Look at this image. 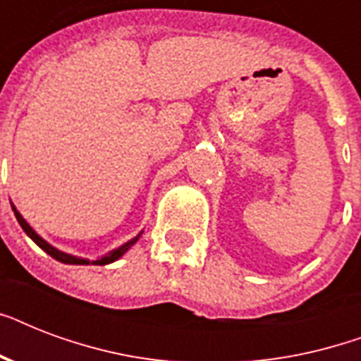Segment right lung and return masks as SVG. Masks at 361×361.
I'll return each mask as SVG.
<instances>
[{
  "label": "right lung",
  "mask_w": 361,
  "mask_h": 361,
  "mask_svg": "<svg viewBox=\"0 0 361 361\" xmlns=\"http://www.w3.org/2000/svg\"><path fill=\"white\" fill-rule=\"evenodd\" d=\"M13 212H14V215H16V221L20 223V226L24 228L25 234H27L31 240L35 241L37 245L41 247L42 251L48 252L50 257L56 258V260H59V262H63V264H86V266H87V264H97V266H104V264H110V262H114V260H118V258H120L123 252L129 251L130 247L135 245L136 241H138V238H140V234H138V236L133 238V240H129L127 243H123L121 247H118V249H114V251H110L109 255H104V257L97 258V260H87V258H78V257H73V255H67V252H63V251H58L56 247H52L50 243H48V241L42 240V238L39 236V234H37V232L33 231V228H31L27 223H25V219L18 214V209L14 208V206H13Z\"/></svg>",
  "instance_id": "right-lung-1"
}]
</instances>
